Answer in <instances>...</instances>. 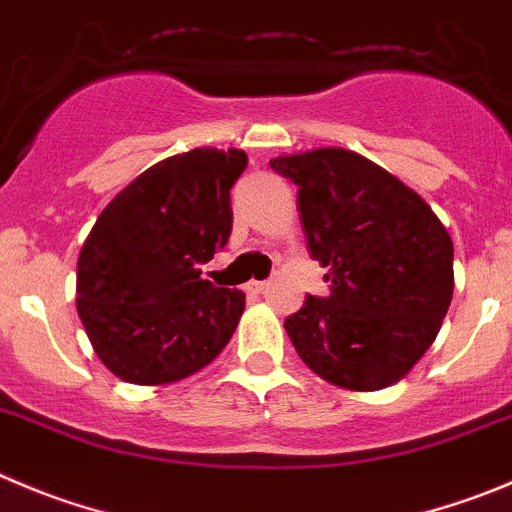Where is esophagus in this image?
<instances>
[{
  "mask_svg": "<svg viewBox=\"0 0 512 512\" xmlns=\"http://www.w3.org/2000/svg\"><path fill=\"white\" fill-rule=\"evenodd\" d=\"M267 288H270L267 280H252V283H247V290H250V293H265Z\"/></svg>",
  "mask_w": 512,
  "mask_h": 512,
  "instance_id": "34e87169",
  "label": "esophagus"
}]
</instances>
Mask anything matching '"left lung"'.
<instances>
[{
    "mask_svg": "<svg viewBox=\"0 0 512 512\" xmlns=\"http://www.w3.org/2000/svg\"><path fill=\"white\" fill-rule=\"evenodd\" d=\"M270 166L298 186L305 245L331 288L285 318L295 351L336 386L396 384L450 308V234L417 191L346 148L278 156Z\"/></svg>",
    "mask_w": 512,
    "mask_h": 512,
    "instance_id": "obj_1",
    "label": "left lung"
}]
</instances>
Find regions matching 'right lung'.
Returning a JSON list of instances; mask_svg holds the SVG:
<instances>
[{"instance_id":"obj_1","label":"right lung","mask_w":512,"mask_h":512,"mask_svg":"<svg viewBox=\"0 0 512 512\" xmlns=\"http://www.w3.org/2000/svg\"><path fill=\"white\" fill-rule=\"evenodd\" d=\"M245 169L240 148H194L143 171L100 212L78 257V315L116 376L171 384L229 343L245 293L214 288L199 265L227 245L229 189Z\"/></svg>"}]
</instances>
